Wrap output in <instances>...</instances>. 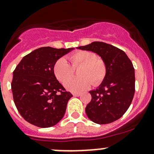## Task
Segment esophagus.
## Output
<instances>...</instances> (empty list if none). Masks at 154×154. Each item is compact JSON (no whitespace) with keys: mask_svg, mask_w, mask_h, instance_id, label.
Masks as SVG:
<instances>
[{"mask_svg":"<svg viewBox=\"0 0 154 154\" xmlns=\"http://www.w3.org/2000/svg\"><path fill=\"white\" fill-rule=\"evenodd\" d=\"M72 94L74 96V97H79V96L81 95L80 93H72Z\"/></svg>","mask_w":154,"mask_h":154,"instance_id":"obj_1","label":"esophagus"}]
</instances>
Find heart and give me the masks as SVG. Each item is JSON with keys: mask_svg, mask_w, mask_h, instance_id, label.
Masks as SVG:
<instances>
[{"mask_svg": "<svg viewBox=\"0 0 154 154\" xmlns=\"http://www.w3.org/2000/svg\"><path fill=\"white\" fill-rule=\"evenodd\" d=\"M73 68L81 66L78 71L80 77L69 79L73 73V68L65 59L60 58L56 61L53 71L56 78L68 91L72 92H81L93 86H99L104 80L106 75V66L102 59L97 58L94 52L88 51H78L68 57ZM69 79V80L68 79Z\"/></svg>", "mask_w": 154, "mask_h": 154, "instance_id": "heart-1", "label": "heart"}]
</instances>
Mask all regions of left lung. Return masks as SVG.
<instances>
[{"instance_id":"8db88e82","label":"left lung","mask_w":154,"mask_h":154,"mask_svg":"<svg viewBox=\"0 0 154 154\" xmlns=\"http://www.w3.org/2000/svg\"><path fill=\"white\" fill-rule=\"evenodd\" d=\"M77 48L96 53L106 66L104 80L98 88L89 91L91 100L86 107L87 116L98 125L118 120L128 109L134 96L133 63L123 51L102 42H94Z\"/></svg>"}]
</instances>
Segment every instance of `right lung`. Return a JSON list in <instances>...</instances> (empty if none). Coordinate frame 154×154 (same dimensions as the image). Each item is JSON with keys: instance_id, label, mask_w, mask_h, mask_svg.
<instances>
[{"instance_id": "right-lung-1", "label": "right lung", "mask_w": 154, "mask_h": 154, "mask_svg": "<svg viewBox=\"0 0 154 154\" xmlns=\"http://www.w3.org/2000/svg\"><path fill=\"white\" fill-rule=\"evenodd\" d=\"M73 49L38 48L23 57L14 70L11 83L14 103L23 119L31 125L53 127L64 116L73 95L57 80L53 67Z\"/></svg>"}]
</instances>
